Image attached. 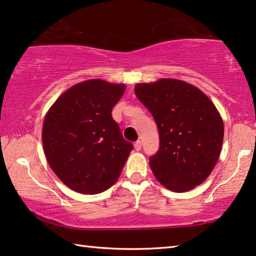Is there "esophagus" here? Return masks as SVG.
Returning a JSON list of instances; mask_svg holds the SVG:
<instances>
[{
    "label": "esophagus",
    "instance_id": "1",
    "mask_svg": "<svg viewBox=\"0 0 256 256\" xmlns=\"http://www.w3.org/2000/svg\"><path fill=\"white\" fill-rule=\"evenodd\" d=\"M134 150H141V141L140 140L136 141V142H134Z\"/></svg>",
    "mask_w": 256,
    "mask_h": 256
}]
</instances>
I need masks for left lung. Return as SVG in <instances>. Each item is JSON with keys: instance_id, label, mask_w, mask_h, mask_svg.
<instances>
[{"instance_id": "left-lung-1", "label": "left lung", "mask_w": 256, "mask_h": 256, "mask_svg": "<svg viewBox=\"0 0 256 256\" xmlns=\"http://www.w3.org/2000/svg\"><path fill=\"white\" fill-rule=\"evenodd\" d=\"M134 92L158 128L160 148L150 158L154 176L174 192L196 188L222 148L224 125L216 106L198 87L177 79L136 84Z\"/></svg>"}]
</instances>
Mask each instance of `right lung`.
Listing matches in <instances>:
<instances>
[{
    "label": "right lung",
    "mask_w": 256,
    "mask_h": 256,
    "mask_svg": "<svg viewBox=\"0 0 256 256\" xmlns=\"http://www.w3.org/2000/svg\"><path fill=\"white\" fill-rule=\"evenodd\" d=\"M124 92L123 84L86 80L64 92L44 117L46 158L56 176L76 192L108 190L133 150L112 116Z\"/></svg>",
    "instance_id": "add662e5"
}]
</instances>
